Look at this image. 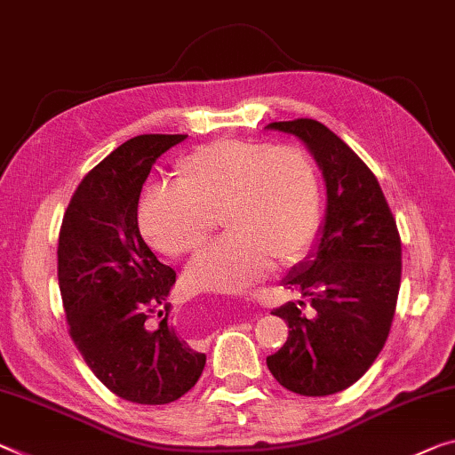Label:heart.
<instances>
[{
    "mask_svg": "<svg viewBox=\"0 0 455 455\" xmlns=\"http://www.w3.org/2000/svg\"><path fill=\"white\" fill-rule=\"evenodd\" d=\"M174 188H152L138 204V228L164 256L197 250L221 220L228 237L193 258L188 289L243 292L272 270L309 254L323 220V188L309 156L258 140L223 138L188 152Z\"/></svg>",
    "mask_w": 455,
    "mask_h": 455,
    "instance_id": "b5f03b06",
    "label": "heart"
}]
</instances>
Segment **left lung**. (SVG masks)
Returning a JSON list of instances; mask_svg holds the SVG:
<instances>
[{
  "label": "left lung",
  "mask_w": 455,
  "mask_h": 455,
  "mask_svg": "<svg viewBox=\"0 0 455 455\" xmlns=\"http://www.w3.org/2000/svg\"><path fill=\"white\" fill-rule=\"evenodd\" d=\"M267 130L305 144L327 191L317 242L283 278L314 311L304 315V300L272 311L286 321L289 338L267 364L286 390L335 395L364 376L388 338L401 289V237L372 171L327 125L305 117Z\"/></svg>",
  "instance_id": "8db88e82"
}]
</instances>
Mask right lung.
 I'll list each match as a JSON object with an SVG mask.
<instances>
[{
  "mask_svg": "<svg viewBox=\"0 0 455 455\" xmlns=\"http://www.w3.org/2000/svg\"><path fill=\"white\" fill-rule=\"evenodd\" d=\"M183 134L124 142L76 187L59 235V286L71 338L111 393L138 404H169L199 380L207 355L169 321L150 323L177 272L158 262L138 228V199L156 158Z\"/></svg>",
  "mask_w": 455,
  "mask_h": 455,
  "instance_id": "right-lung-1",
  "label": "right lung"
}]
</instances>
